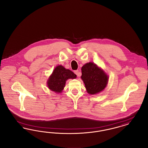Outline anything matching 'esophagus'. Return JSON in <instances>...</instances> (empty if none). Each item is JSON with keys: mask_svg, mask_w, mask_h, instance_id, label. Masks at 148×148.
I'll return each instance as SVG.
<instances>
[{"mask_svg": "<svg viewBox=\"0 0 148 148\" xmlns=\"http://www.w3.org/2000/svg\"><path fill=\"white\" fill-rule=\"evenodd\" d=\"M74 73L77 75V77H80L81 75V73L79 72V71L78 70L74 71Z\"/></svg>", "mask_w": 148, "mask_h": 148, "instance_id": "34e87169", "label": "esophagus"}]
</instances>
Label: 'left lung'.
Masks as SVG:
<instances>
[{
    "label": "left lung",
    "mask_w": 148,
    "mask_h": 148,
    "mask_svg": "<svg viewBox=\"0 0 148 148\" xmlns=\"http://www.w3.org/2000/svg\"><path fill=\"white\" fill-rule=\"evenodd\" d=\"M82 73L81 78L89 94H97L106 88L108 77L96 64L92 63L85 64L82 68Z\"/></svg>",
    "instance_id": "8db88e82"
}]
</instances>
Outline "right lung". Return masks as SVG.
Listing matches in <instances>:
<instances>
[{
  "label": "right lung",
  "mask_w": 148,
  "mask_h": 148,
  "mask_svg": "<svg viewBox=\"0 0 148 148\" xmlns=\"http://www.w3.org/2000/svg\"><path fill=\"white\" fill-rule=\"evenodd\" d=\"M77 75L69 69H66L62 65L57 66L48 81V86L53 92H61L65 86L66 80L75 79Z\"/></svg>",
  "instance_id": "right-lung-1"
}]
</instances>
